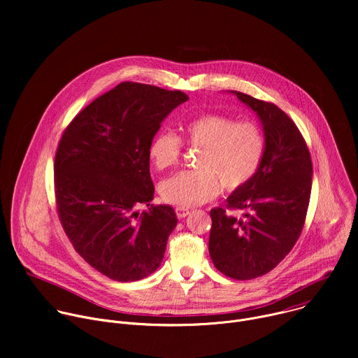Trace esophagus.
Instances as JSON below:
<instances>
[{"label":"esophagus","mask_w":358,"mask_h":358,"mask_svg":"<svg viewBox=\"0 0 358 358\" xmlns=\"http://www.w3.org/2000/svg\"><path fill=\"white\" fill-rule=\"evenodd\" d=\"M176 214H177L178 218H185L189 214V210L184 208V207H177L176 208Z\"/></svg>","instance_id":"1"}]
</instances>
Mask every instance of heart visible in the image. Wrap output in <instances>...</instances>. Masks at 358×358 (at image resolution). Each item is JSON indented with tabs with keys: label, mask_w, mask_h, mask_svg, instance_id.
I'll list each match as a JSON object with an SVG mask.
<instances>
[{
	"label": "heart",
	"mask_w": 358,
	"mask_h": 358,
	"mask_svg": "<svg viewBox=\"0 0 358 358\" xmlns=\"http://www.w3.org/2000/svg\"><path fill=\"white\" fill-rule=\"evenodd\" d=\"M184 141L201 148L196 170H184L160 184L162 198L178 207H195L215 198L221 187L234 191L258 173L264 159L265 138L252 122H235L220 115L192 119L181 126ZM181 138L170 131L155 136L148 157L157 170L176 166L181 156Z\"/></svg>",
	"instance_id": "b5f03b06"
}]
</instances>
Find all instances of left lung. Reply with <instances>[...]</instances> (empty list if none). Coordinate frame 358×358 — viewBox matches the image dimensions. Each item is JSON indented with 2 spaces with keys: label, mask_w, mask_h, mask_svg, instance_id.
Returning <instances> with one entry per match:
<instances>
[{
  "label": "left lung",
  "mask_w": 358,
  "mask_h": 358,
  "mask_svg": "<svg viewBox=\"0 0 358 358\" xmlns=\"http://www.w3.org/2000/svg\"><path fill=\"white\" fill-rule=\"evenodd\" d=\"M261 120L265 134L258 173L211 210L210 257L225 276L249 280L271 272L292 250L304 225L312 192V159L293 120L276 105L231 90Z\"/></svg>",
  "instance_id": "1"
}]
</instances>
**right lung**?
Returning a JSON list of instances; mask_svg holds the SVG:
<instances>
[{
    "label": "right lung",
    "mask_w": 358,
    "mask_h": 358,
    "mask_svg": "<svg viewBox=\"0 0 358 358\" xmlns=\"http://www.w3.org/2000/svg\"><path fill=\"white\" fill-rule=\"evenodd\" d=\"M188 96L123 82L93 100L59 141L54 174L61 224L80 257L117 282H134L162 265L177 217L152 206L148 147L160 123ZM150 206L138 215L135 207Z\"/></svg>",
    "instance_id": "obj_1"
}]
</instances>
